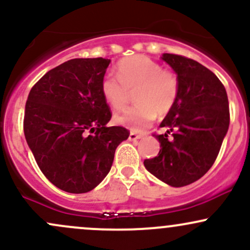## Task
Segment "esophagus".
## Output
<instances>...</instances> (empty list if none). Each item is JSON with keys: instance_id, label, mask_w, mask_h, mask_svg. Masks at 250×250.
Here are the masks:
<instances>
[{"instance_id": "34e87169", "label": "esophagus", "mask_w": 250, "mask_h": 250, "mask_svg": "<svg viewBox=\"0 0 250 250\" xmlns=\"http://www.w3.org/2000/svg\"><path fill=\"white\" fill-rule=\"evenodd\" d=\"M142 138V135L141 134H136V133H134V131H131V133L129 134V141H136V140H140Z\"/></svg>"}]
</instances>
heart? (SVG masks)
<instances>
[{"label":"heart","instance_id":"1","mask_svg":"<svg viewBox=\"0 0 250 250\" xmlns=\"http://www.w3.org/2000/svg\"><path fill=\"white\" fill-rule=\"evenodd\" d=\"M116 77L105 76L101 91L106 103L122 110L129 102V91L135 92L138 105L115 117L117 125L133 131H142L152 125L156 115L165 116L172 110L179 95V79L174 72L164 70L146 56H131L117 62Z\"/></svg>","mask_w":250,"mask_h":250}]
</instances>
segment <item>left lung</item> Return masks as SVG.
Instances as JSON below:
<instances>
[{
  "instance_id": "1",
  "label": "left lung",
  "mask_w": 250,
  "mask_h": 250,
  "mask_svg": "<svg viewBox=\"0 0 250 250\" xmlns=\"http://www.w3.org/2000/svg\"><path fill=\"white\" fill-rule=\"evenodd\" d=\"M161 59L178 76L179 95L160 123L166 133L155 135L160 152L144 165L161 182L182 188L202 178L215 163L229 128V102L217 76L198 62L171 53Z\"/></svg>"
}]
</instances>
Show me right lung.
Instances as JSON below:
<instances>
[{"instance_id":"1","label":"right lung","mask_w":250,"mask_h":250,"mask_svg":"<svg viewBox=\"0 0 250 250\" xmlns=\"http://www.w3.org/2000/svg\"><path fill=\"white\" fill-rule=\"evenodd\" d=\"M109 64L104 58L67 60L41 77L27 98L24 138L41 172L65 192L94 190L129 136L125 128L106 127L111 111L101 84Z\"/></svg>"}]
</instances>
